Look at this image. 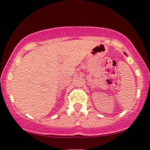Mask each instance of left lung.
Wrapping results in <instances>:
<instances>
[{"mask_svg":"<svg viewBox=\"0 0 150 150\" xmlns=\"http://www.w3.org/2000/svg\"><path fill=\"white\" fill-rule=\"evenodd\" d=\"M125 53V55H126V53Z\"/></svg>","mask_w":150,"mask_h":150,"instance_id":"8db88e82","label":"left lung"}]
</instances>
